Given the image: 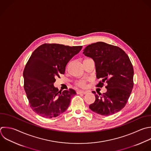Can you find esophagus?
<instances>
[{
  "label": "esophagus",
  "instance_id": "esophagus-1",
  "mask_svg": "<svg viewBox=\"0 0 151 151\" xmlns=\"http://www.w3.org/2000/svg\"><path fill=\"white\" fill-rule=\"evenodd\" d=\"M77 94H86V93H87V92H86V91H78L77 92Z\"/></svg>",
  "mask_w": 151,
  "mask_h": 151
}]
</instances>
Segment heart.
<instances>
[{
	"mask_svg": "<svg viewBox=\"0 0 151 151\" xmlns=\"http://www.w3.org/2000/svg\"><path fill=\"white\" fill-rule=\"evenodd\" d=\"M86 82H87V80L86 79H82V80L78 81L77 83V84L78 86H79L80 87H84L86 86Z\"/></svg>",
	"mask_w": 151,
	"mask_h": 151,
	"instance_id": "heart-1",
	"label": "heart"
}]
</instances>
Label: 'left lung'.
<instances>
[{
	"instance_id": "left-lung-1",
	"label": "left lung",
	"mask_w": 151,
	"mask_h": 151,
	"mask_svg": "<svg viewBox=\"0 0 151 151\" xmlns=\"http://www.w3.org/2000/svg\"><path fill=\"white\" fill-rule=\"evenodd\" d=\"M83 54L95 62L96 77L101 79L96 87L107 83L106 93L92 91L96 100L89 108L103 116L119 111L126 104L133 87L134 71L128 55L120 48L103 42L87 46Z\"/></svg>"
}]
</instances>
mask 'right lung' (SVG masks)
<instances>
[{"instance_id":"add662e5","label":"right lung","mask_w":151,"mask_h":151,"mask_svg":"<svg viewBox=\"0 0 151 151\" xmlns=\"http://www.w3.org/2000/svg\"><path fill=\"white\" fill-rule=\"evenodd\" d=\"M81 48L82 46L44 44L32 52L24 70V87L30 107L38 115L55 117L68 109L76 92L71 88L58 91L54 83L55 78L64 74L67 63Z\"/></svg>"}]
</instances>
